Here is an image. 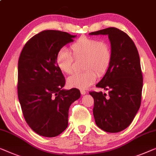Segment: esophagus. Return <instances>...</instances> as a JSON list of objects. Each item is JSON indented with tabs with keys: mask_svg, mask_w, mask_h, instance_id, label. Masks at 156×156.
<instances>
[{
	"mask_svg": "<svg viewBox=\"0 0 156 156\" xmlns=\"http://www.w3.org/2000/svg\"><path fill=\"white\" fill-rule=\"evenodd\" d=\"M80 93H81V95H85V94H86V91L85 90H83V89H81V90H80Z\"/></svg>",
	"mask_w": 156,
	"mask_h": 156,
	"instance_id": "esophagus-1",
	"label": "esophagus"
}]
</instances>
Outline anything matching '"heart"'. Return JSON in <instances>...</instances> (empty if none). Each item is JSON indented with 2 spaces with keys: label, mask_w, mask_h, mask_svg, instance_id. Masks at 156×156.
<instances>
[{
  "label": "heart",
  "mask_w": 156,
  "mask_h": 156,
  "mask_svg": "<svg viewBox=\"0 0 156 156\" xmlns=\"http://www.w3.org/2000/svg\"><path fill=\"white\" fill-rule=\"evenodd\" d=\"M71 54L65 49H59L56 55L57 68L63 73L73 72V58L83 59L82 68L85 71L75 73L67 79L71 87L85 89L93 84L97 75L102 76L106 73L112 61V51L105 41L87 36H82L70 47Z\"/></svg>",
  "instance_id": "obj_1"
}]
</instances>
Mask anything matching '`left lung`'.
<instances>
[{
  "mask_svg": "<svg viewBox=\"0 0 156 156\" xmlns=\"http://www.w3.org/2000/svg\"><path fill=\"white\" fill-rule=\"evenodd\" d=\"M108 35L112 61L107 71L96 87L108 90L92 91L93 115L97 126L103 131L117 133L127 128L141 106L143 76L139 54L128 34L115 27L90 33Z\"/></svg>",
  "mask_w": 156,
  "mask_h": 156,
  "instance_id": "8db88e82",
  "label": "left lung"
}]
</instances>
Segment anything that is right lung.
Instances as JSON below:
<instances>
[{
    "label": "right lung",
    "instance_id": "right-lung-1",
    "mask_svg": "<svg viewBox=\"0 0 156 156\" xmlns=\"http://www.w3.org/2000/svg\"><path fill=\"white\" fill-rule=\"evenodd\" d=\"M76 37L44 30L25 44L20 56L17 95L21 109L29 126L42 136H56L67 128L69 107L80 97L77 88L63 89L65 78L55 61L58 50Z\"/></svg>",
    "mask_w": 156,
    "mask_h": 156
}]
</instances>
